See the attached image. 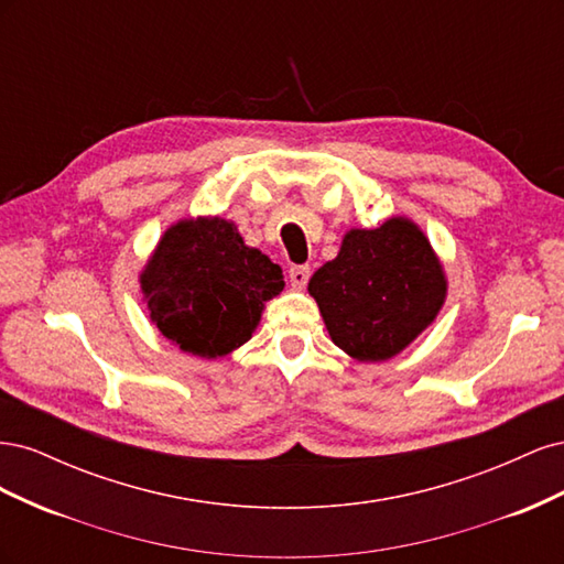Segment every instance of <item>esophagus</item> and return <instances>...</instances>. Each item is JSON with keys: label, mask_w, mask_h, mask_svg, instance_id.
Segmentation results:
<instances>
[{"label": "esophagus", "mask_w": 564, "mask_h": 564, "mask_svg": "<svg viewBox=\"0 0 564 564\" xmlns=\"http://www.w3.org/2000/svg\"><path fill=\"white\" fill-rule=\"evenodd\" d=\"M311 280V268L308 265H294L289 270V282H292L294 289H303Z\"/></svg>", "instance_id": "obj_1"}]
</instances>
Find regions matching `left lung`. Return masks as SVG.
<instances>
[{
	"label": "left lung",
	"mask_w": 564,
	"mask_h": 564,
	"mask_svg": "<svg viewBox=\"0 0 564 564\" xmlns=\"http://www.w3.org/2000/svg\"><path fill=\"white\" fill-rule=\"evenodd\" d=\"M447 275L425 232L406 216L350 228L334 261L308 282L334 344L357 362L400 355L440 315Z\"/></svg>",
	"instance_id": "obj_1"
}]
</instances>
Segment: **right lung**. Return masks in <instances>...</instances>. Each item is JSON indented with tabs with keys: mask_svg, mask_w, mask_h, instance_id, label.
Returning <instances> with one entry per match:
<instances>
[{
	"mask_svg": "<svg viewBox=\"0 0 564 564\" xmlns=\"http://www.w3.org/2000/svg\"><path fill=\"white\" fill-rule=\"evenodd\" d=\"M150 322L178 350L216 360L245 346L265 301L284 289L268 256L247 247L220 216L181 218L169 226L139 275Z\"/></svg>",
	"mask_w": 564,
	"mask_h": 564,
	"instance_id": "obj_1",
	"label": "right lung"
}]
</instances>
